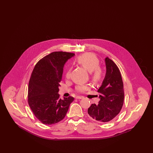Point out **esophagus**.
<instances>
[{
    "label": "esophagus",
    "mask_w": 153,
    "mask_h": 153,
    "mask_svg": "<svg viewBox=\"0 0 153 153\" xmlns=\"http://www.w3.org/2000/svg\"><path fill=\"white\" fill-rule=\"evenodd\" d=\"M83 98H84L83 96H77L76 97V99H83Z\"/></svg>",
    "instance_id": "1"
}]
</instances>
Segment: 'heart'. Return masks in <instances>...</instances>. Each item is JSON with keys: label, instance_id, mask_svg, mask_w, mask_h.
<instances>
[{"label": "heart", "instance_id": "heart-1", "mask_svg": "<svg viewBox=\"0 0 153 153\" xmlns=\"http://www.w3.org/2000/svg\"><path fill=\"white\" fill-rule=\"evenodd\" d=\"M77 61L88 72L91 73V79L95 82L102 80L104 74L103 70L99 66V60L94 54L87 53L82 54L77 58ZM71 74V68L68 69L66 73L67 79H69ZM89 89V86L84 84H79L76 87V90L79 92H83Z\"/></svg>", "mask_w": 153, "mask_h": 153}]
</instances>
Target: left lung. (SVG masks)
Returning <instances> with one entry per match:
<instances>
[{"label": "left lung", "mask_w": 153, "mask_h": 153, "mask_svg": "<svg viewBox=\"0 0 153 153\" xmlns=\"http://www.w3.org/2000/svg\"><path fill=\"white\" fill-rule=\"evenodd\" d=\"M106 73L101 87L98 104H92L88 109L89 117L100 122H108L117 117L124 102L123 82L120 71L115 62L105 58Z\"/></svg>", "instance_id": "obj_1"}]
</instances>
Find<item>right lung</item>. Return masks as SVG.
Returning a JSON list of instances; mask_svg holds the SVG:
<instances>
[{
  "mask_svg": "<svg viewBox=\"0 0 153 153\" xmlns=\"http://www.w3.org/2000/svg\"><path fill=\"white\" fill-rule=\"evenodd\" d=\"M72 53L54 51L40 59L31 73L28 87V103L36 118L46 125L62 120L74 100L72 96L59 98V87L66 62Z\"/></svg>",
  "mask_w": 153,
  "mask_h": 153,
  "instance_id": "right-lung-1",
  "label": "right lung"
}]
</instances>
